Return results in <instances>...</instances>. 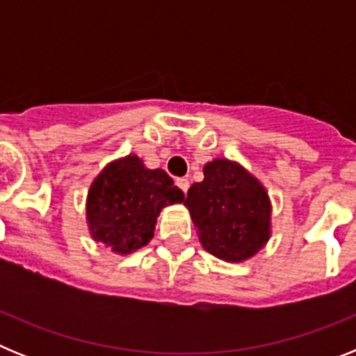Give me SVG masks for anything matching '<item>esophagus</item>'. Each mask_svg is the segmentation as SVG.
Returning <instances> with one entry per match:
<instances>
[{
    "label": "esophagus",
    "mask_w": 356,
    "mask_h": 356,
    "mask_svg": "<svg viewBox=\"0 0 356 356\" xmlns=\"http://www.w3.org/2000/svg\"><path fill=\"white\" fill-rule=\"evenodd\" d=\"M176 185H178V187H180L184 193H187V191H188V180H187V178H178V180H176Z\"/></svg>",
    "instance_id": "obj_1"
}]
</instances>
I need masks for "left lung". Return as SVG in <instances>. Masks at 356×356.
<instances>
[{"instance_id":"1","label":"left lung","mask_w":356,"mask_h":356,"mask_svg":"<svg viewBox=\"0 0 356 356\" xmlns=\"http://www.w3.org/2000/svg\"><path fill=\"white\" fill-rule=\"evenodd\" d=\"M203 175L185 200L201 246L225 262L251 259L271 237L273 209L266 187L228 159L205 163Z\"/></svg>"}]
</instances>
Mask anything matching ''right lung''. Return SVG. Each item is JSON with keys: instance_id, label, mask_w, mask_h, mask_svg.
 <instances>
[{"instance_id": "right-lung-1", "label": "right lung", "mask_w": 356, "mask_h": 356, "mask_svg": "<svg viewBox=\"0 0 356 356\" xmlns=\"http://www.w3.org/2000/svg\"><path fill=\"white\" fill-rule=\"evenodd\" d=\"M184 200L163 169H147L137 155L122 156L106 163L89 188L90 237L114 253H134L153 238L160 210Z\"/></svg>"}]
</instances>
